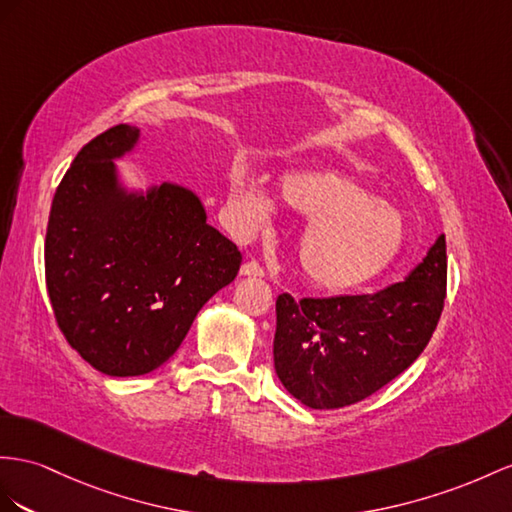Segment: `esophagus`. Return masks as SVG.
I'll return each mask as SVG.
<instances>
[{
  "mask_svg": "<svg viewBox=\"0 0 512 512\" xmlns=\"http://www.w3.org/2000/svg\"><path fill=\"white\" fill-rule=\"evenodd\" d=\"M242 277H264V268H261L257 261H246L240 268Z\"/></svg>",
  "mask_w": 512,
  "mask_h": 512,
  "instance_id": "34e87169",
  "label": "esophagus"
}]
</instances>
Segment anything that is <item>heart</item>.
I'll use <instances>...</instances> for the list:
<instances>
[{"instance_id":"1","label":"heart","mask_w":512,"mask_h":512,"mask_svg":"<svg viewBox=\"0 0 512 512\" xmlns=\"http://www.w3.org/2000/svg\"><path fill=\"white\" fill-rule=\"evenodd\" d=\"M281 199L309 218L296 240V266L318 290H355L387 270L402 251L404 216L342 173L290 170L281 177ZM229 212L240 231H255L277 212V196L253 170L233 166Z\"/></svg>"}]
</instances>
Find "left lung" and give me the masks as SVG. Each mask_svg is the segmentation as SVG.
Listing matches in <instances>:
<instances>
[{
  "label": "left lung",
  "mask_w": 512,
  "mask_h": 512,
  "mask_svg": "<svg viewBox=\"0 0 512 512\" xmlns=\"http://www.w3.org/2000/svg\"><path fill=\"white\" fill-rule=\"evenodd\" d=\"M445 235L409 277L365 296L277 298L274 370L309 409L361 402L422 355L443 311Z\"/></svg>",
  "instance_id": "1"
}]
</instances>
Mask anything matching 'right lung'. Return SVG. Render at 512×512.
<instances>
[{"label":"right lung","instance_id":"1","mask_svg":"<svg viewBox=\"0 0 512 512\" xmlns=\"http://www.w3.org/2000/svg\"><path fill=\"white\" fill-rule=\"evenodd\" d=\"M142 131L116 125L90 140L62 177L45 238V277L60 331L108 376H142L181 346L242 255L177 181L129 186L116 162Z\"/></svg>","mask_w":512,"mask_h":512}]
</instances>
